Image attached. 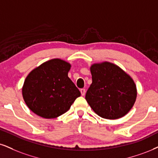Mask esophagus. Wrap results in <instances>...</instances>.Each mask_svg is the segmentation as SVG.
<instances>
[{
  "label": "esophagus",
  "instance_id": "esophagus-1",
  "mask_svg": "<svg viewBox=\"0 0 158 158\" xmlns=\"http://www.w3.org/2000/svg\"><path fill=\"white\" fill-rule=\"evenodd\" d=\"M81 95H82V96H84L85 94V89H81Z\"/></svg>",
  "mask_w": 158,
  "mask_h": 158
}]
</instances>
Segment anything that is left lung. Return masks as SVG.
<instances>
[{
    "label": "left lung",
    "mask_w": 158,
    "mask_h": 158,
    "mask_svg": "<svg viewBox=\"0 0 158 158\" xmlns=\"http://www.w3.org/2000/svg\"><path fill=\"white\" fill-rule=\"evenodd\" d=\"M92 83L85 100L100 117L119 118L130 111L135 102L137 90L133 80L120 67L110 62L91 66Z\"/></svg>",
    "instance_id": "obj_1"
}]
</instances>
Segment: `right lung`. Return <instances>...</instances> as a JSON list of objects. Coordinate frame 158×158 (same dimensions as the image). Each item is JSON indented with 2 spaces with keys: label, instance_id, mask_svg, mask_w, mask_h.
Returning <instances> with one entry per match:
<instances>
[{
  "label": "right lung",
  "instance_id": "right-lung-1",
  "mask_svg": "<svg viewBox=\"0 0 158 158\" xmlns=\"http://www.w3.org/2000/svg\"><path fill=\"white\" fill-rule=\"evenodd\" d=\"M71 65L55 58L32 70L25 80L23 97L31 111L45 118L61 116L81 92L68 77Z\"/></svg>",
  "mask_w": 158,
  "mask_h": 158
}]
</instances>
